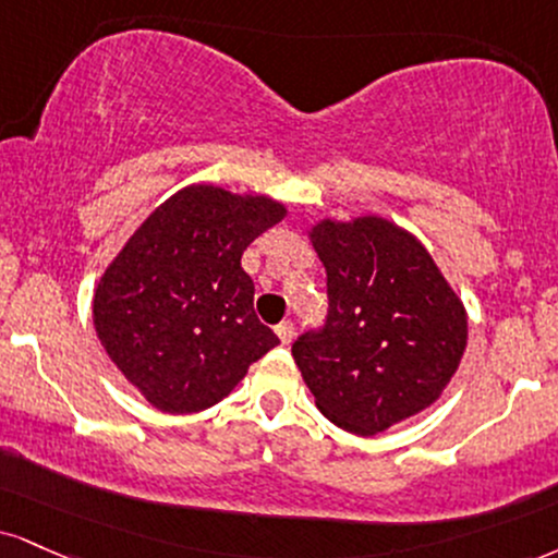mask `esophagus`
Returning a JSON list of instances; mask_svg holds the SVG:
<instances>
[{"mask_svg":"<svg viewBox=\"0 0 558 558\" xmlns=\"http://www.w3.org/2000/svg\"><path fill=\"white\" fill-rule=\"evenodd\" d=\"M275 332H278L280 343L288 345L293 340V335H296V327H293V322H280V325L275 327Z\"/></svg>","mask_w":558,"mask_h":558,"instance_id":"34e87169","label":"esophagus"}]
</instances>
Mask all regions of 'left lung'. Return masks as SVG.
Masks as SVG:
<instances>
[{
    "label": "left lung",
    "mask_w": 558,
    "mask_h": 558,
    "mask_svg": "<svg viewBox=\"0 0 558 558\" xmlns=\"http://www.w3.org/2000/svg\"><path fill=\"white\" fill-rule=\"evenodd\" d=\"M308 241L327 272L325 330L293 343L319 413L359 436L441 398L468 345V312L424 244L381 218H322Z\"/></svg>",
    "instance_id": "left-lung-1"
}]
</instances>
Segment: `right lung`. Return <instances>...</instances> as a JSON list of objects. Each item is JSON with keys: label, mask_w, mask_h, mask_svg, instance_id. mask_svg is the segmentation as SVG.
I'll use <instances>...</instances> for the list:
<instances>
[{"label": "right lung", "mask_w": 558, "mask_h": 558, "mask_svg": "<svg viewBox=\"0 0 558 558\" xmlns=\"http://www.w3.org/2000/svg\"><path fill=\"white\" fill-rule=\"evenodd\" d=\"M286 215L267 194L190 184L147 215L109 262L93 291V327L153 408L205 411L280 343L254 314L241 254Z\"/></svg>", "instance_id": "right-lung-1"}]
</instances>
